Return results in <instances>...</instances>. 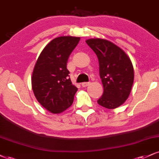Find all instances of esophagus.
I'll return each instance as SVG.
<instances>
[{
	"instance_id": "esophagus-1",
	"label": "esophagus",
	"mask_w": 159,
	"mask_h": 159,
	"mask_svg": "<svg viewBox=\"0 0 159 159\" xmlns=\"http://www.w3.org/2000/svg\"><path fill=\"white\" fill-rule=\"evenodd\" d=\"M89 84V82H83V83H81V86L83 87H87Z\"/></svg>"
}]
</instances>
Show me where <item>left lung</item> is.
<instances>
[{"label":"left lung","instance_id":"left-lung-1","mask_svg":"<svg viewBox=\"0 0 159 159\" xmlns=\"http://www.w3.org/2000/svg\"><path fill=\"white\" fill-rule=\"evenodd\" d=\"M86 43L95 52L99 62L104 93L98 104L110 110L117 108L128 98L134 81L130 58L123 49L108 40L91 38Z\"/></svg>","mask_w":159,"mask_h":159}]
</instances>
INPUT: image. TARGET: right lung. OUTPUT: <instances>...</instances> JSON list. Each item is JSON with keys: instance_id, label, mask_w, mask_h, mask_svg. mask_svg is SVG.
Here are the masks:
<instances>
[{"instance_id": "1", "label": "right lung", "mask_w": 159, "mask_h": 159, "mask_svg": "<svg viewBox=\"0 0 159 159\" xmlns=\"http://www.w3.org/2000/svg\"><path fill=\"white\" fill-rule=\"evenodd\" d=\"M79 37L61 36L49 42L38 57L32 75L36 99L52 113L64 112L72 104L78 88L72 84L66 68L69 56Z\"/></svg>"}]
</instances>
